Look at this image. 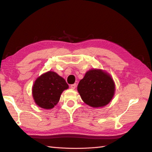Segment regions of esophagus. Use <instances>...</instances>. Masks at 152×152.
Instances as JSON below:
<instances>
[{"mask_svg": "<svg viewBox=\"0 0 152 152\" xmlns=\"http://www.w3.org/2000/svg\"><path fill=\"white\" fill-rule=\"evenodd\" d=\"M76 83H74V84L70 85V88H71V89H75V88H76Z\"/></svg>", "mask_w": 152, "mask_h": 152, "instance_id": "1", "label": "esophagus"}]
</instances>
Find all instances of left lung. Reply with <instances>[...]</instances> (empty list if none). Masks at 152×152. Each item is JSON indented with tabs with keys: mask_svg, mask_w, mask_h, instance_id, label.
<instances>
[{
	"mask_svg": "<svg viewBox=\"0 0 152 152\" xmlns=\"http://www.w3.org/2000/svg\"><path fill=\"white\" fill-rule=\"evenodd\" d=\"M77 89L86 104L93 108H100L107 105L112 101L115 86L114 80L107 72L93 69L86 73Z\"/></svg>",
	"mask_w": 152,
	"mask_h": 152,
	"instance_id": "obj_1",
	"label": "left lung"
}]
</instances>
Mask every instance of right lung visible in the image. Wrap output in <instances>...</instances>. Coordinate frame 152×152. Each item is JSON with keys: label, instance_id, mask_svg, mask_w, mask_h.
<instances>
[{"label": "right lung", "instance_id": "right-lung-1", "mask_svg": "<svg viewBox=\"0 0 152 152\" xmlns=\"http://www.w3.org/2000/svg\"><path fill=\"white\" fill-rule=\"evenodd\" d=\"M69 88L65 80L53 72L48 71L38 77L32 88L34 101L39 107L53 108L59 101L61 93Z\"/></svg>", "mask_w": 152, "mask_h": 152}]
</instances>
